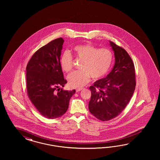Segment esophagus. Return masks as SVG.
<instances>
[{
	"label": "esophagus",
	"instance_id": "esophagus-1",
	"mask_svg": "<svg viewBox=\"0 0 160 160\" xmlns=\"http://www.w3.org/2000/svg\"><path fill=\"white\" fill-rule=\"evenodd\" d=\"M82 88H76V92H80V91H81V90H82Z\"/></svg>",
	"mask_w": 160,
	"mask_h": 160
}]
</instances>
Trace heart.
Instances as JSON below:
<instances>
[{
  "label": "heart",
  "mask_w": 160,
  "mask_h": 160,
  "mask_svg": "<svg viewBox=\"0 0 160 160\" xmlns=\"http://www.w3.org/2000/svg\"><path fill=\"white\" fill-rule=\"evenodd\" d=\"M73 56L82 60L80 71L74 72L68 78L70 87L81 88L89 82L90 77L94 80L105 76L113 63L114 56L112 50L106 48H99L91 44H78L72 48ZM63 71L68 73L73 69V58L68 51L63 52L60 60Z\"/></svg>",
  "instance_id": "1"
}]
</instances>
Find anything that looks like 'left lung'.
Masks as SVG:
<instances>
[{
    "label": "left lung",
    "instance_id": "8db88e82",
    "mask_svg": "<svg viewBox=\"0 0 160 160\" xmlns=\"http://www.w3.org/2000/svg\"><path fill=\"white\" fill-rule=\"evenodd\" d=\"M114 52L115 64L106 78L90 87L92 92L88 108L98 120L109 121L118 116L130 102L136 88L135 68L124 48L110 41Z\"/></svg>",
    "mask_w": 160,
    "mask_h": 160
}]
</instances>
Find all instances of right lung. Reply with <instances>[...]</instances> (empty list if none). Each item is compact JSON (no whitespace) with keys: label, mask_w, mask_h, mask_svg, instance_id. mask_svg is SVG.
I'll return each instance as SVG.
<instances>
[{"label":"right lung","mask_w":160,"mask_h":160,"mask_svg":"<svg viewBox=\"0 0 160 160\" xmlns=\"http://www.w3.org/2000/svg\"><path fill=\"white\" fill-rule=\"evenodd\" d=\"M64 40L54 39L38 50L26 66L27 92L38 112L49 119L63 116L76 92L63 90L67 83L60 64Z\"/></svg>","instance_id":"1"}]
</instances>
